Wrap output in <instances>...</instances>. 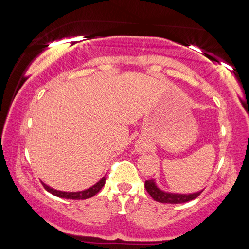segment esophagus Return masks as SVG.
I'll return each instance as SVG.
<instances>
[{"instance_id":"obj_1","label":"esophagus","mask_w":249,"mask_h":249,"mask_svg":"<svg viewBox=\"0 0 249 249\" xmlns=\"http://www.w3.org/2000/svg\"><path fill=\"white\" fill-rule=\"evenodd\" d=\"M137 148H138V149H142V145H137Z\"/></svg>"}]
</instances>
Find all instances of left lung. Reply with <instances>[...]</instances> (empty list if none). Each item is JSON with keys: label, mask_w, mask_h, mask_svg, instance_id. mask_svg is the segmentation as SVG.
<instances>
[{"label": "left lung", "mask_w": 249, "mask_h": 249, "mask_svg": "<svg viewBox=\"0 0 249 249\" xmlns=\"http://www.w3.org/2000/svg\"><path fill=\"white\" fill-rule=\"evenodd\" d=\"M145 188L147 192L149 193L150 196L153 197L155 201L160 202V203H169V204H178V203H184V202H189L193 199H196V197L199 196L202 193V190L195 193H189V195L166 192L157 187L155 180H147L145 182Z\"/></svg>", "instance_id": "left-lung-1"}]
</instances>
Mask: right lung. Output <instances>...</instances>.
<instances>
[{
  "instance_id": "1",
  "label": "right lung",
  "mask_w": 249,
  "mask_h": 249,
  "mask_svg": "<svg viewBox=\"0 0 249 249\" xmlns=\"http://www.w3.org/2000/svg\"><path fill=\"white\" fill-rule=\"evenodd\" d=\"M44 185V188L47 190L48 192L52 193V195L62 197V199H70V200H84V199H89V197L94 196L96 193H98L101 189L103 188V185L105 184V177H103L99 182H96L94 185H92L91 188L87 189V190L83 191H78V192H65V191H59L56 190V189L50 188L49 185L45 184L44 182H41Z\"/></svg>"
}]
</instances>
